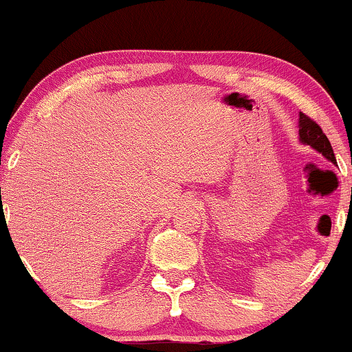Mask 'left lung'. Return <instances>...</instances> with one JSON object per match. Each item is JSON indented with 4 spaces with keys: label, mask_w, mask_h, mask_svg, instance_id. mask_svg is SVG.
<instances>
[{
    "label": "left lung",
    "mask_w": 352,
    "mask_h": 352,
    "mask_svg": "<svg viewBox=\"0 0 352 352\" xmlns=\"http://www.w3.org/2000/svg\"><path fill=\"white\" fill-rule=\"evenodd\" d=\"M300 142L309 145L314 151L322 153L331 162L336 164V157H334L333 147H331L328 137L324 135L322 129L313 119H309L302 112H300Z\"/></svg>",
    "instance_id": "1"
}]
</instances>
